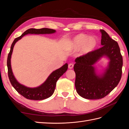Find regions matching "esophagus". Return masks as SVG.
<instances>
[{
	"label": "esophagus",
	"instance_id": "1",
	"mask_svg": "<svg viewBox=\"0 0 129 129\" xmlns=\"http://www.w3.org/2000/svg\"><path fill=\"white\" fill-rule=\"evenodd\" d=\"M74 67V64L73 63H70L68 65V68L69 69H72Z\"/></svg>",
	"mask_w": 129,
	"mask_h": 129
}]
</instances>
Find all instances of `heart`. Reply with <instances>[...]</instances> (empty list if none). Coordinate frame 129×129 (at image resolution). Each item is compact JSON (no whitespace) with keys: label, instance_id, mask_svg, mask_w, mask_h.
Instances as JSON below:
<instances>
[{"label":"heart","instance_id":"obj_1","mask_svg":"<svg viewBox=\"0 0 129 129\" xmlns=\"http://www.w3.org/2000/svg\"><path fill=\"white\" fill-rule=\"evenodd\" d=\"M99 45V39L95 36L89 37L81 33L72 39L69 43V47L74 50L80 49L81 55H85L92 52Z\"/></svg>","mask_w":129,"mask_h":129}]
</instances>
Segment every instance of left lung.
<instances>
[{
    "label": "left lung",
    "mask_w": 129,
    "mask_h": 129,
    "mask_svg": "<svg viewBox=\"0 0 129 129\" xmlns=\"http://www.w3.org/2000/svg\"><path fill=\"white\" fill-rule=\"evenodd\" d=\"M101 48L87 55L77 57L74 70L76 74V91L83 98L102 99L119 83L122 73L123 58L118 43L101 29ZM103 57L109 60L102 73H99L94 64Z\"/></svg>",
    "instance_id": "8db88e82"
}]
</instances>
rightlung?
<instances>
[{"label": "right lung", "instance_id": "obj_1", "mask_svg": "<svg viewBox=\"0 0 129 129\" xmlns=\"http://www.w3.org/2000/svg\"><path fill=\"white\" fill-rule=\"evenodd\" d=\"M56 32V30L47 28L41 29L30 28L26 30L21 36L15 38L11 47L10 53L7 57V66L8 68V75L11 84L17 92L26 99L32 100H42L51 96L55 90L56 82L58 79L67 71L68 69V63H66L60 68L53 71L47 79L39 86L35 88L27 87L18 82L15 79L11 68V58L12 54L13 47L18 40L25 36V35L30 34H53Z\"/></svg>", "mask_w": 129, "mask_h": 129}]
</instances>
